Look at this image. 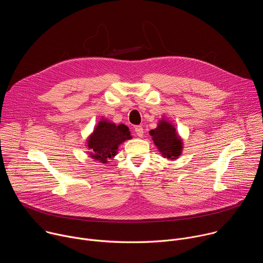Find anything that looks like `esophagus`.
I'll return each instance as SVG.
<instances>
[{"label":"esophagus","instance_id":"obj_1","mask_svg":"<svg viewBox=\"0 0 263 263\" xmlns=\"http://www.w3.org/2000/svg\"><path fill=\"white\" fill-rule=\"evenodd\" d=\"M134 130H135V133H136V135L138 137H142L143 136V128L141 126H136Z\"/></svg>","mask_w":263,"mask_h":263}]
</instances>
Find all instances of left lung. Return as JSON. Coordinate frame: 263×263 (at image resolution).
<instances>
[{
    "instance_id": "1",
    "label": "left lung",
    "mask_w": 263,
    "mask_h": 263,
    "mask_svg": "<svg viewBox=\"0 0 263 263\" xmlns=\"http://www.w3.org/2000/svg\"><path fill=\"white\" fill-rule=\"evenodd\" d=\"M149 135L164 158L176 160L183 152V139L174 126L164 118L159 121L157 128L149 131Z\"/></svg>"
}]
</instances>
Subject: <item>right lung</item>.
I'll use <instances>...</instances> for the list:
<instances>
[{
  "instance_id": "1",
  "label": "right lung",
  "mask_w": 263,
  "mask_h": 263,
  "mask_svg": "<svg viewBox=\"0 0 263 263\" xmlns=\"http://www.w3.org/2000/svg\"><path fill=\"white\" fill-rule=\"evenodd\" d=\"M131 138V133L126 125H116L102 118L92 134L87 137L86 146L90 149L89 155L92 159L105 164L108 159L115 158L119 146Z\"/></svg>"
}]
</instances>
